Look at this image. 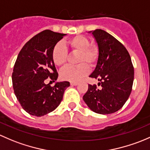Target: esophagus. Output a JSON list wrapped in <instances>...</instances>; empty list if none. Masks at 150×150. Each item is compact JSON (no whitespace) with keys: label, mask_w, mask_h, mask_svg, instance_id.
<instances>
[{"label":"esophagus","mask_w":150,"mask_h":150,"mask_svg":"<svg viewBox=\"0 0 150 150\" xmlns=\"http://www.w3.org/2000/svg\"><path fill=\"white\" fill-rule=\"evenodd\" d=\"M70 84L71 86H76V85H78L79 83L78 82H71Z\"/></svg>","instance_id":"obj_1"}]
</instances>
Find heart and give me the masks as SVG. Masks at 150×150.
<instances>
[{
	"label": "heart",
	"mask_w": 150,
	"mask_h": 150,
	"mask_svg": "<svg viewBox=\"0 0 150 150\" xmlns=\"http://www.w3.org/2000/svg\"><path fill=\"white\" fill-rule=\"evenodd\" d=\"M66 45L73 52H77V66H67L60 72V76L65 81H75L89 73V65L95 66L100 55V50L97 45L90 44V41L84 35H76L66 41ZM68 52L64 45L58 42L52 50V59L57 66H62L66 64Z\"/></svg>",
	"instance_id": "1"
}]
</instances>
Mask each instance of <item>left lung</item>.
<instances>
[{
  "label": "left lung",
  "mask_w": 150,
  "mask_h": 150,
  "mask_svg": "<svg viewBox=\"0 0 150 150\" xmlns=\"http://www.w3.org/2000/svg\"><path fill=\"white\" fill-rule=\"evenodd\" d=\"M98 43L100 55L89 77L97 79L101 86L88 85L83 100L93 112L110 114L123 106L132 92L134 71L126 47L103 29L91 31Z\"/></svg>",
  "instance_id": "1"
}]
</instances>
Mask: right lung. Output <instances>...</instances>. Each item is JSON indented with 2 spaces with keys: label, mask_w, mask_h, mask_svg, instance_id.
Wrapping results in <instances>:
<instances>
[{
  "label": "right lung",
  "mask_w": 150,
  "mask_h": 150,
  "mask_svg": "<svg viewBox=\"0 0 150 150\" xmlns=\"http://www.w3.org/2000/svg\"><path fill=\"white\" fill-rule=\"evenodd\" d=\"M66 34L42 31L26 43L18 53L12 73L16 98L30 115L42 116L56 108L63 100L69 81L45 84L50 77L55 81L58 74L52 59V50Z\"/></svg>",
  "instance_id": "right-lung-1"
}]
</instances>
